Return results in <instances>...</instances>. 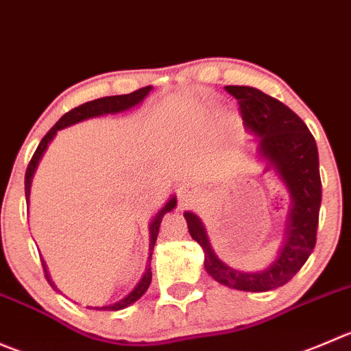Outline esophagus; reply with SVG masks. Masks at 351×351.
<instances>
[{"mask_svg": "<svg viewBox=\"0 0 351 351\" xmlns=\"http://www.w3.org/2000/svg\"><path fill=\"white\" fill-rule=\"evenodd\" d=\"M178 195H180V200H182V202H193V200H195V192L190 189H182L180 190Z\"/></svg>", "mask_w": 351, "mask_h": 351, "instance_id": "obj_1", "label": "esophagus"}]
</instances>
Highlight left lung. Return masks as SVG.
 I'll return each instance as SVG.
<instances>
[{
    "mask_svg": "<svg viewBox=\"0 0 351 351\" xmlns=\"http://www.w3.org/2000/svg\"><path fill=\"white\" fill-rule=\"evenodd\" d=\"M240 104L245 128L258 138V154L274 168L291 197L280 255L269 267L243 273L226 266L214 254L197 214L185 213L189 231L204 250V267L217 283L241 291H269L287 285L302 269L317 240L322 185L314 137L298 114L281 101L247 85H226Z\"/></svg>",
    "mask_w": 351,
    "mask_h": 351,
    "instance_id": "8db88e82",
    "label": "left lung"
}]
</instances>
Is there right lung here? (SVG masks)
Masks as SVG:
<instances>
[{"instance_id": "right-lung-1", "label": "right lung", "mask_w": 351, "mask_h": 351, "mask_svg": "<svg viewBox=\"0 0 351 351\" xmlns=\"http://www.w3.org/2000/svg\"><path fill=\"white\" fill-rule=\"evenodd\" d=\"M151 89H152L151 85H147V87H142V89L135 90V93L123 94V96L101 97V99H94V101H89V103L80 104V106L73 108L71 111L64 113L63 117L58 120V123L54 125V127L51 128V130L47 132L46 135H44V138L40 141V144L37 145L36 152H34L32 159H30L29 166H27V171H25V197H27V202H29L30 185H32V176H34V173H36L37 165H39L40 158H43V154L46 152L47 145H49V142L53 141L54 135L58 134V130H63V128L71 127V125L78 123V121L89 120V118H94V117H104V114H114V113H121V111L132 110L134 106L141 104L142 101L145 99V96H149ZM175 207H176V199H175V197H171V199L166 202V206L162 207V209L159 210L158 214H156V217L151 221V224H149V231H151V245H149V261H147L149 264L145 266V273H144V276H142V280L138 281L137 287H135L134 290H132L130 293L127 295V297L121 298L120 302H117V304L104 305V307H94V308H97V311H121V308H127L128 305H132L134 302H137L138 298H141L142 295L147 291L149 285H151V280H152L151 257H152V250H154L156 240H158L159 228H161V221H162V217H165V214L169 213V210H173ZM43 267H44V276H46L47 283H49L51 287L54 288V290H58V288L54 287L53 281H51L49 274H47V269H46V264H44V261H43ZM90 308H93V307H90Z\"/></svg>"}]
</instances>
